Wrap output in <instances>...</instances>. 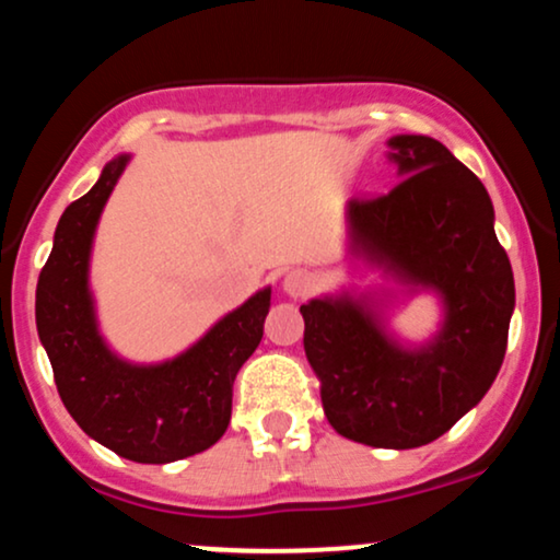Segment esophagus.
<instances>
[{
	"instance_id": "obj_1",
	"label": "esophagus",
	"mask_w": 560,
	"mask_h": 560,
	"mask_svg": "<svg viewBox=\"0 0 560 560\" xmlns=\"http://www.w3.org/2000/svg\"><path fill=\"white\" fill-rule=\"evenodd\" d=\"M311 289H313V276L302 271V268H294V271H289L284 276V292L289 298H305Z\"/></svg>"
}]
</instances>
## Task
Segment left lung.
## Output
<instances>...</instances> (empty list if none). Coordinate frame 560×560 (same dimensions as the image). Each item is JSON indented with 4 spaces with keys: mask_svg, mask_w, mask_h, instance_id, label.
Here are the masks:
<instances>
[{
    "mask_svg": "<svg viewBox=\"0 0 560 560\" xmlns=\"http://www.w3.org/2000/svg\"><path fill=\"white\" fill-rule=\"evenodd\" d=\"M389 147L405 178L389 195L347 202L350 247L402 284L440 294V334L402 347L347 294L300 313L331 427L363 445L410 450L445 434L492 387L516 289L485 184L432 137L400 133Z\"/></svg>",
    "mask_w": 560,
    "mask_h": 560,
    "instance_id": "obj_1",
    "label": "left lung"
}]
</instances>
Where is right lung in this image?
Segmentation results:
<instances>
[{"instance_id": "obj_1", "label": "right lung", "mask_w": 560, "mask_h": 560, "mask_svg": "<svg viewBox=\"0 0 560 560\" xmlns=\"http://www.w3.org/2000/svg\"><path fill=\"white\" fill-rule=\"evenodd\" d=\"M128 165L118 155L100 182L70 202L36 284V329L55 384L75 423L100 445L137 464H171L215 445L231 421V387L262 339L271 289L231 311L178 358L137 365L96 329L89 258L102 208Z\"/></svg>"}]
</instances>
